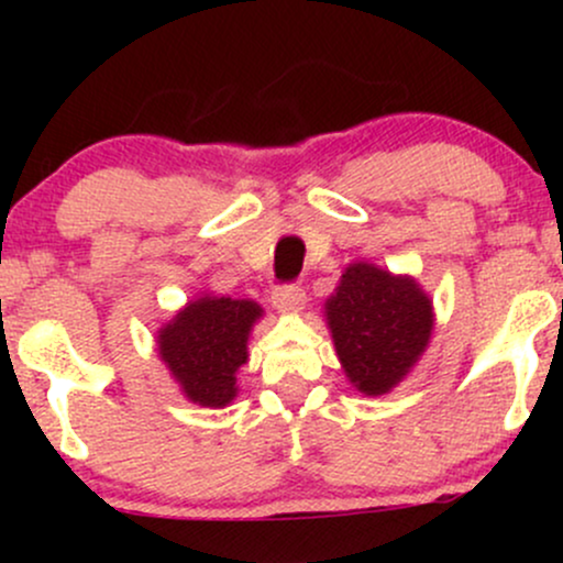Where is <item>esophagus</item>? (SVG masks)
<instances>
[{
  "mask_svg": "<svg viewBox=\"0 0 563 563\" xmlns=\"http://www.w3.org/2000/svg\"><path fill=\"white\" fill-rule=\"evenodd\" d=\"M303 301H307V294L299 283H283L273 290V303L280 312H299Z\"/></svg>",
  "mask_w": 563,
  "mask_h": 563,
  "instance_id": "esophagus-1",
  "label": "esophagus"
}]
</instances>
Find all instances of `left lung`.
Segmentation results:
<instances>
[{
	"instance_id": "1",
	"label": "left lung",
	"mask_w": 563,
	"mask_h": 563,
	"mask_svg": "<svg viewBox=\"0 0 563 563\" xmlns=\"http://www.w3.org/2000/svg\"><path fill=\"white\" fill-rule=\"evenodd\" d=\"M325 314L349 380L373 397L407 376L434 328L431 301L416 280L363 262L349 264Z\"/></svg>"
}]
</instances>
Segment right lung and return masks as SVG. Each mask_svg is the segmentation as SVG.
I'll list each match as a JSON object with an SVG mask.
<instances>
[{"instance_id": "1", "label": "right lung", "mask_w": 563, "mask_h": 563, "mask_svg": "<svg viewBox=\"0 0 563 563\" xmlns=\"http://www.w3.org/2000/svg\"><path fill=\"white\" fill-rule=\"evenodd\" d=\"M262 314L256 301L203 299L187 303L158 331V352L185 397L203 407H224L238 394L235 373L245 363V341Z\"/></svg>"}]
</instances>
